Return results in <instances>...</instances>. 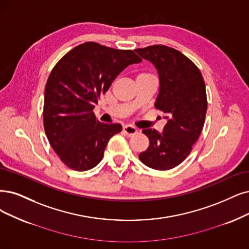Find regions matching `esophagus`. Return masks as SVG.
Returning <instances> with one entry per match:
<instances>
[{
    "mask_svg": "<svg viewBox=\"0 0 249 249\" xmlns=\"http://www.w3.org/2000/svg\"><path fill=\"white\" fill-rule=\"evenodd\" d=\"M123 131L125 132V134L127 136H132L135 133H137V131H139V130H137L135 127H133L131 125H126V126L123 127Z\"/></svg>",
    "mask_w": 249,
    "mask_h": 249,
    "instance_id": "obj_1",
    "label": "esophagus"
}]
</instances>
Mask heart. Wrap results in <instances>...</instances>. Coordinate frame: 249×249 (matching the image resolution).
Segmentation results:
<instances>
[{
	"label": "heart",
	"instance_id": "1",
	"mask_svg": "<svg viewBox=\"0 0 249 249\" xmlns=\"http://www.w3.org/2000/svg\"><path fill=\"white\" fill-rule=\"evenodd\" d=\"M145 75H149V73H145V72H142V73H141L140 76H145Z\"/></svg>",
	"mask_w": 249,
	"mask_h": 249
}]
</instances>
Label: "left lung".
Masks as SVG:
<instances>
[{"label": "left lung", "mask_w": 249, "mask_h": 249, "mask_svg": "<svg viewBox=\"0 0 249 249\" xmlns=\"http://www.w3.org/2000/svg\"><path fill=\"white\" fill-rule=\"evenodd\" d=\"M135 52L158 71L160 88L155 107L167 120L162 133L142 130L150 144L139 157L150 168L172 169L190 155L203 129L207 110L205 83L196 64L176 49L153 45Z\"/></svg>", "instance_id": "8db88e82"}]
</instances>
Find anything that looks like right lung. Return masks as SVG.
Returning <instances> with one entry per match:
<instances>
[{
    "mask_svg": "<svg viewBox=\"0 0 249 249\" xmlns=\"http://www.w3.org/2000/svg\"><path fill=\"white\" fill-rule=\"evenodd\" d=\"M141 61L132 50L86 42L55 64L45 87L44 129L52 149L69 168L85 171L95 167L110 137L122 130L120 124L99 122L93 108L119 73Z\"/></svg>",
    "mask_w": 249,
    "mask_h": 249,
    "instance_id": "right-lung-1",
    "label": "right lung"
}]
</instances>
